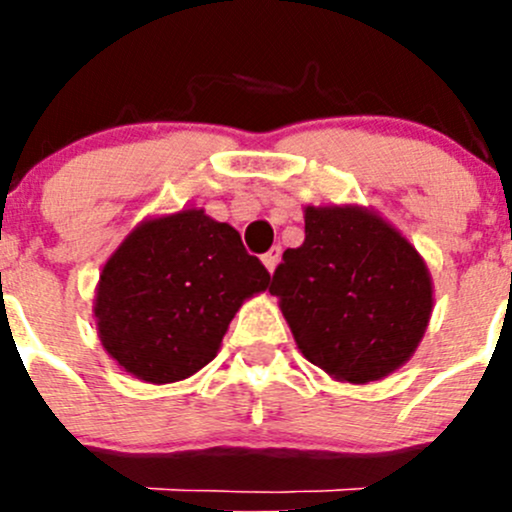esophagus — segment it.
I'll return each mask as SVG.
<instances>
[{
  "label": "esophagus",
  "mask_w": 512,
  "mask_h": 512,
  "mask_svg": "<svg viewBox=\"0 0 512 512\" xmlns=\"http://www.w3.org/2000/svg\"><path fill=\"white\" fill-rule=\"evenodd\" d=\"M280 257H282V247L280 245H275L270 252H265V255H262V262H265V267H267V272H270V275L275 272Z\"/></svg>",
  "instance_id": "34e87169"
}]
</instances>
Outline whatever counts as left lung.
Listing matches in <instances>:
<instances>
[{"label":"left lung","instance_id":"obj_1","mask_svg":"<svg viewBox=\"0 0 512 512\" xmlns=\"http://www.w3.org/2000/svg\"><path fill=\"white\" fill-rule=\"evenodd\" d=\"M270 292L314 366L349 384L379 381L416 352L433 307L421 255L379 215L307 208Z\"/></svg>","mask_w":512,"mask_h":512}]
</instances>
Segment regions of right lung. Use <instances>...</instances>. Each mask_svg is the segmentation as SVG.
I'll use <instances>...</instances> for the list:
<instances>
[{
	"label": "right lung",
	"instance_id": "obj_1",
	"mask_svg": "<svg viewBox=\"0 0 512 512\" xmlns=\"http://www.w3.org/2000/svg\"><path fill=\"white\" fill-rule=\"evenodd\" d=\"M270 285L240 232L180 210L138 225L101 272V344L133 376L170 384L215 359L240 304Z\"/></svg>",
	"mask_w": 512,
	"mask_h": 512
}]
</instances>
